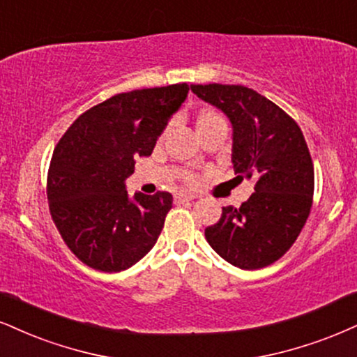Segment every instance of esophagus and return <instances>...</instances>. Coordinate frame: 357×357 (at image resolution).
<instances>
[{"label":"esophagus","instance_id":"esophagus-1","mask_svg":"<svg viewBox=\"0 0 357 357\" xmlns=\"http://www.w3.org/2000/svg\"><path fill=\"white\" fill-rule=\"evenodd\" d=\"M193 200V197L190 195H183V193H175L174 195V204H185V202Z\"/></svg>","mask_w":357,"mask_h":357}]
</instances>
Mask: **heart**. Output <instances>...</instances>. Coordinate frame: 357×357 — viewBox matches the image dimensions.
I'll return each mask as SVG.
<instances>
[{
    "label": "heart",
    "mask_w": 357,
    "mask_h": 357,
    "mask_svg": "<svg viewBox=\"0 0 357 357\" xmlns=\"http://www.w3.org/2000/svg\"><path fill=\"white\" fill-rule=\"evenodd\" d=\"M197 129H199V134H208V132H215V130H223L228 132V121L223 114H220L218 111H213V109H205V111L199 112L197 116ZM187 185H193L197 182V178L193 175H185L183 177Z\"/></svg>",
    "instance_id": "heart-1"
}]
</instances>
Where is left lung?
<instances>
[{
	"label": "left lung",
	"mask_w": 357,
	"mask_h": 357,
	"mask_svg": "<svg viewBox=\"0 0 357 357\" xmlns=\"http://www.w3.org/2000/svg\"><path fill=\"white\" fill-rule=\"evenodd\" d=\"M233 126V169L255 192L238 208L223 206L205 238L241 270L278 261L291 248L313 206L314 167L300 126L265 96L236 84H192Z\"/></svg>",
	"instance_id": "obj_1"
}]
</instances>
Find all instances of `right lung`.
Listing matches in <instances>:
<instances>
[{
  "mask_svg": "<svg viewBox=\"0 0 357 357\" xmlns=\"http://www.w3.org/2000/svg\"><path fill=\"white\" fill-rule=\"evenodd\" d=\"M188 84L112 96L82 112L57 142L47 170L51 218L68 248L87 266L127 270L145 257L172 208L169 192L127 195L134 158L151 155Z\"/></svg>",
  "mask_w": 357,
  "mask_h": 357,
  "instance_id": "add662e5",
  "label": "right lung"
}]
</instances>
